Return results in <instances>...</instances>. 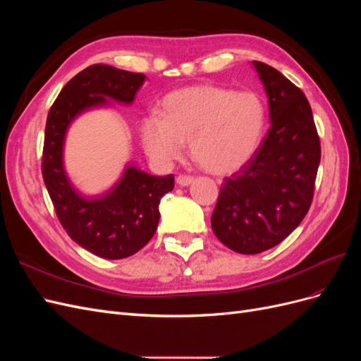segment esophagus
Segmentation results:
<instances>
[{"instance_id":"esophagus-1","label":"esophagus","mask_w":361,"mask_h":361,"mask_svg":"<svg viewBox=\"0 0 361 361\" xmlns=\"http://www.w3.org/2000/svg\"><path fill=\"white\" fill-rule=\"evenodd\" d=\"M192 182H194V178L187 176V174H179V176L176 178V183L179 185V187H188V185H191Z\"/></svg>"}]
</instances>
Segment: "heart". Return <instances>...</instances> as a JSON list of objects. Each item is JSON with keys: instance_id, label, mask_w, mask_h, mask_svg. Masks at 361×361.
Wrapping results in <instances>:
<instances>
[{"instance_id": "b5f03b06", "label": "heart", "mask_w": 361, "mask_h": 361, "mask_svg": "<svg viewBox=\"0 0 361 361\" xmlns=\"http://www.w3.org/2000/svg\"><path fill=\"white\" fill-rule=\"evenodd\" d=\"M265 123L267 108L255 92L202 84L170 93L161 117L147 116L140 133L146 154L164 166L180 158L188 141L204 171L231 174L253 158Z\"/></svg>"}]
</instances>
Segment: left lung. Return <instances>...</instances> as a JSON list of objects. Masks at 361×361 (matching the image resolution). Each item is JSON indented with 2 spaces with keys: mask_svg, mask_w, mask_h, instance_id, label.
<instances>
[{
  "mask_svg": "<svg viewBox=\"0 0 361 361\" xmlns=\"http://www.w3.org/2000/svg\"><path fill=\"white\" fill-rule=\"evenodd\" d=\"M268 96L271 126L243 169L226 178L211 218L215 236L241 255L280 244L313 199L321 143L305 94L285 75L253 61Z\"/></svg>",
  "mask_w": 361,
  "mask_h": 361,
  "instance_id": "left-lung-1",
  "label": "left lung"
}]
</instances>
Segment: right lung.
Wrapping results in <instances>:
<instances>
[{
  "mask_svg": "<svg viewBox=\"0 0 361 361\" xmlns=\"http://www.w3.org/2000/svg\"><path fill=\"white\" fill-rule=\"evenodd\" d=\"M146 75L108 64L85 68L63 87L47 118L42 174L54 209L73 241L104 259L135 255L155 235L159 202L174 188V176H152L134 166L101 197L85 199L69 182L63 167V145L72 120L110 97L133 104Z\"/></svg>",
  "mask_w": 361,
  "mask_h": 361,
  "instance_id": "add662e5",
  "label": "right lung"
}]
</instances>
